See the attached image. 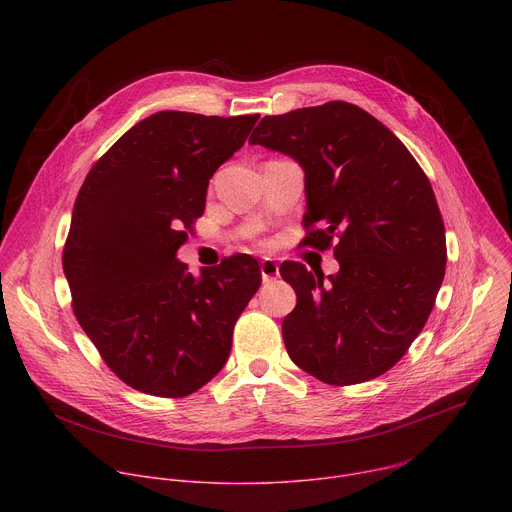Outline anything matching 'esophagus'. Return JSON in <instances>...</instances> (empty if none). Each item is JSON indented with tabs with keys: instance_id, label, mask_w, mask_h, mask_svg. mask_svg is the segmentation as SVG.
<instances>
[{
	"instance_id": "34e87169",
	"label": "esophagus",
	"mask_w": 512,
	"mask_h": 512,
	"mask_svg": "<svg viewBox=\"0 0 512 512\" xmlns=\"http://www.w3.org/2000/svg\"><path fill=\"white\" fill-rule=\"evenodd\" d=\"M259 267H261V277H263V281H271V279H275V277L279 275V265H277L273 259H263V261L259 263Z\"/></svg>"
}]
</instances>
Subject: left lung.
Listing matches in <instances>:
<instances>
[{"label":"left lung","mask_w":512,"mask_h":512,"mask_svg":"<svg viewBox=\"0 0 512 512\" xmlns=\"http://www.w3.org/2000/svg\"><path fill=\"white\" fill-rule=\"evenodd\" d=\"M249 143L304 168V243L324 251L336 241L340 271L328 281L296 261L279 267L298 296L281 326L289 358L336 387L381 377L423 330L446 273L425 172L393 131L346 101L267 115Z\"/></svg>","instance_id":"obj_1"}]
</instances>
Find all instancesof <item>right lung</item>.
Returning a JSON list of instances; mask_svg holds the SVG:
<instances>
[{
    "label": "right lung",
    "mask_w": 512,
    "mask_h": 512,
    "mask_svg": "<svg viewBox=\"0 0 512 512\" xmlns=\"http://www.w3.org/2000/svg\"><path fill=\"white\" fill-rule=\"evenodd\" d=\"M257 119L154 113L111 145L79 190L62 251L72 310L135 391L192 395L231 354L233 328L261 285L259 263L233 255L196 279L176 251L204 212L208 180Z\"/></svg>",
    "instance_id": "1"
}]
</instances>
